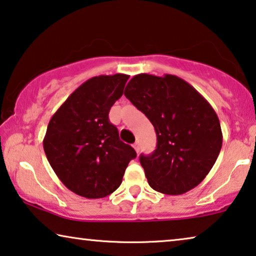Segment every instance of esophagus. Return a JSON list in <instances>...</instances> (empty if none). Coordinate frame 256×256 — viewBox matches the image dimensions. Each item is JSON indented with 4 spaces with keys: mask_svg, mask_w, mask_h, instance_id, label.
Masks as SVG:
<instances>
[{
    "mask_svg": "<svg viewBox=\"0 0 256 256\" xmlns=\"http://www.w3.org/2000/svg\"><path fill=\"white\" fill-rule=\"evenodd\" d=\"M133 147H134V150H136V153H139V152H140V145H139V142H134V145H133Z\"/></svg>",
    "mask_w": 256,
    "mask_h": 256,
    "instance_id": "obj_1",
    "label": "esophagus"
}]
</instances>
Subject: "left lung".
<instances>
[{"mask_svg": "<svg viewBox=\"0 0 256 256\" xmlns=\"http://www.w3.org/2000/svg\"><path fill=\"white\" fill-rule=\"evenodd\" d=\"M124 95L145 114L156 132V148L139 158L150 188L181 195L200 184L222 150L218 116L188 82L175 75L138 74Z\"/></svg>", "mask_w": 256, "mask_h": 256, "instance_id": "left-lung-1", "label": "left lung"}]
</instances>
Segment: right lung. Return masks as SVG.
Here are the masks:
<instances>
[{
  "mask_svg": "<svg viewBox=\"0 0 256 256\" xmlns=\"http://www.w3.org/2000/svg\"><path fill=\"white\" fill-rule=\"evenodd\" d=\"M128 75H100L82 84L53 114L42 142L53 170L70 192L102 198L120 186L136 156L122 142L109 111L123 95Z\"/></svg>",
  "mask_w": 256,
  "mask_h": 256,
  "instance_id": "obj_1",
  "label": "right lung"
}]
</instances>
